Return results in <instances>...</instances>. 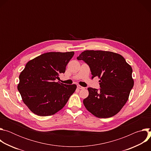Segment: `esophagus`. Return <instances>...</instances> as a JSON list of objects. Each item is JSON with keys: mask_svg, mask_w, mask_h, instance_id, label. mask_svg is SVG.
<instances>
[{"mask_svg": "<svg viewBox=\"0 0 151 151\" xmlns=\"http://www.w3.org/2000/svg\"><path fill=\"white\" fill-rule=\"evenodd\" d=\"M77 87H78V89H80V90H84V89H85L84 87H82V86H81V85H78Z\"/></svg>", "mask_w": 151, "mask_h": 151, "instance_id": "1", "label": "esophagus"}]
</instances>
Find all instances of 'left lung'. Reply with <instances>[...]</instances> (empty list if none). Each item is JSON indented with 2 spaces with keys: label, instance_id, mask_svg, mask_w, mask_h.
I'll use <instances>...</instances> for the list:
<instances>
[{
  "label": "left lung",
  "instance_id": "left-lung-1",
  "mask_svg": "<svg viewBox=\"0 0 151 151\" xmlns=\"http://www.w3.org/2000/svg\"><path fill=\"white\" fill-rule=\"evenodd\" d=\"M90 68L92 78L98 76L100 90L88 88L85 107L98 118H107L118 114L128 99L133 87V70L120 54L104 51L87 50L78 57Z\"/></svg>",
  "mask_w": 151,
  "mask_h": 151
}]
</instances>
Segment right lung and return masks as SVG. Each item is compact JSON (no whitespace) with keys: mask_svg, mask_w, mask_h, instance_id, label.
<instances>
[{"mask_svg":"<svg viewBox=\"0 0 151 151\" xmlns=\"http://www.w3.org/2000/svg\"><path fill=\"white\" fill-rule=\"evenodd\" d=\"M74 55L73 51L50 52L29 61L19 76L18 84L23 101L35 114H55L65 106L76 89L75 84L56 82Z\"/></svg>","mask_w":151,"mask_h":151,"instance_id":"obj_1","label":"right lung"}]
</instances>
